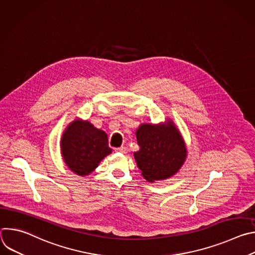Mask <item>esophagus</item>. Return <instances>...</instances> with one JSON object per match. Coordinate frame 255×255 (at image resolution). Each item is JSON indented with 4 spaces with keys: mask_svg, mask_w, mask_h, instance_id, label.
<instances>
[{
    "mask_svg": "<svg viewBox=\"0 0 255 255\" xmlns=\"http://www.w3.org/2000/svg\"><path fill=\"white\" fill-rule=\"evenodd\" d=\"M117 152H120V153H127V148L125 147V146H121V147H119V148H116L115 149Z\"/></svg>",
    "mask_w": 255,
    "mask_h": 255,
    "instance_id": "34e87169",
    "label": "esophagus"
}]
</instances>
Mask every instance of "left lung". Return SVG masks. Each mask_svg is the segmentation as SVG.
<instances>
[{
    "instance_id": "1",
    "label": "left lung",
    "mask_w": 255,
    "mask_h": 255,
    "mask_svg": "<svg viewBox=\"0 0 255 255\" xmlns=\"http://www.w3.org/2000/svg\"><path fill=\"white\" fill-rule=\"evenodd\" d=\"M135 134L140 148L134 158L148 183L170 178L184 165L187 146L171 119L158 124L142 123Z\"/></svg>"
}]
</instances>
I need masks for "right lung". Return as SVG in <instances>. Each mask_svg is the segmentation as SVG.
I'll return each instance as SVG.
<instances>
[{"label": "right lung", "instance_id": "right-lung-1", "mask_svg": "<svg viewBox=\"0 0 255 255\" xmlns=\"http://www.w3.org/2000/svg\"><path fill=\"white\" fill-rule=\"evenodd\" d=\"M60 152L65 165L74 173L87 176L112 149L108 135L90 121L77 118L64 129L60 139Z\"/></svg>", "mask_w": 255, "mask_h": 255}]
</instances>
